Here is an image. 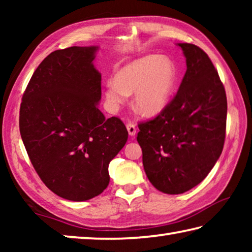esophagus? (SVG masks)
<instances>
[{
	"label": "esophagus",
	"mask_w": 252,
	"mask_h": 252,
	"mask_svg": "<svg viewBox=\"0 0 252 252\" xmlns=\"http://www.w3.org/2000/svg\"><path fill=\"white\" fill-rule=\"evenodd\" d=\"M126 129H127V132H129V134H130L131 136L135 135V133H136V127H135L134 123H132V122L127 123V125H126Z\"/></svg>",
	"instance_id": "obj_1"
}]
</instances>
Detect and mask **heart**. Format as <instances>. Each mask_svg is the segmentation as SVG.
Here are the masks:
<instances>
[{"label": "heart", "instance_id": "b5f03b06", "mask_svg": "<svg viewBox=\"0 0 252 252\" xmlns=\"http://www.w3.org/2000/svg\"><path fill=\"white\" fill-rule=\"evenodd\" d=\"M178 79V67L171 59L160 54L146 55L117 71L114 80L105 85V100L116 110L127 94L134 92V108L144 116H158L171 101Z\"/></svg>", "mask_w": 252, "mask_h": 252}]
</instances>
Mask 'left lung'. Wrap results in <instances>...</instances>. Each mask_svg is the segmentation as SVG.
Masks as SVG:
<instances>
[{"label":"left lung","instance_id":"1","mask_svg":"<svg viewBox=\"0 0 252 252\" xmlns=\"http://www.w3.org/2000/svg\"><path fill=\"white\" fill-rule=\"evenodd\" d=\"M187 71L176 96L159 116L139 125L138 142L149 181L180 194L198 186L222 152L227 96L211 60L199 46L178 43Z\"/></svg>","mask_w":252,"mask_h":252}]
</instances>
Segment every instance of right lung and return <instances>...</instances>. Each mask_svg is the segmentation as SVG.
<instances>
[{
  "label": "right lung",
  "mask_w": 252,
  "mask_h": 252,
  "mask_svg": "<svg viewBox=\"0 0 252 252\" xmlns=\"http://www.w3.org/2000/svg\"><path fill=\"white\" fill-rule=\"evenodd\" d=\"M99 46H71L49 54L34 71L20 108V133L41 180L59 197L85 201L103 192L109 163L125 147L120 119L97 108Z\"/></svg>",
  "instance_id": "add662e5"
}]
</instances>
